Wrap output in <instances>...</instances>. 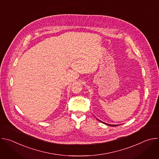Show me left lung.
Here are the masks:
<instances>
[{
  "label": "left lung",
  "mask_w": 159,
  "mask_h": 159,
  "mask_svg": "<svg viewBox=\"0 0 159 159\" xmlns=\"http://www.w3.org/2000/svg\"><path fill=\"white\" fill-rule=\"evenodd\" d=\"M98 119V118H97ZM98 121H99L100 122H101V123H104V124H105V125H108V126H118L117 125H110V124H107V123H104V122H102V121H100L99 120H98Z\"/></svg>",
  "instance_id": "8db88e82"
}]
</instances>
